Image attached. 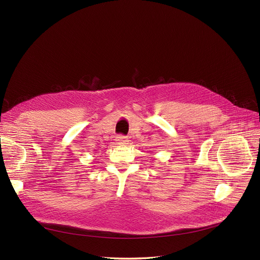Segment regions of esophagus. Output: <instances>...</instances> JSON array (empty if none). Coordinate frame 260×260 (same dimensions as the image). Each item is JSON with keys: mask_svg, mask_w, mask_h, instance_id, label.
<instances>
[{"mask_svg": "<svg viewBox=\"0 0 260 260\" xmlns=\"http://www.w3.org/2000/svg\"><path fill=\"white\" fill-rule=\"evenodd\" d=\"M115 141H117V143H119V145H126L128 139H127V137H125L123 135H119L117 137V139H115Z\"/></svg>", "mask_w": 260, "mask_h": 260, "instance_id": "obj_1", "label": "esophagus"}]
</instances>
